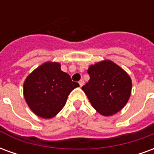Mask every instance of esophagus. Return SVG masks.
<instances>
[{
  "instance_id": "obj_1",
  "label": "esophagus",
  "mask_w": 154,
  "mask_h": 154,
  "mask_svg": "<svg viewBox=\"0 0 154 154\" xmlns=\"http://www.w3.org/2000/svg\"><path fill=\"white\" fill-rule=\"evenodd\" d=\"M79 85H80V87H82V86L84 85V81L83 80L79 81Z\"/></svg>"
}]
</instances>
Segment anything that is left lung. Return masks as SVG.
<instances>
[{"label": "left lung", "mask_w": 154, "mask_h": 154, "mask_svg": "<svg viewBox=\"0 0 154 154\" xmlns=\"http://www.w3.org/2000/svg\"><path fill=\"white\" fill-rule=\"evenodd\" d=\"M90 80L82 87L91 106L102 116H110L125 106L131 94L132 82L126 72L110 60L91 65Z\"/></svg>", "instance_id": "obj_1"}]
</instances>
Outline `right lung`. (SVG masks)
Instances as JSON below:
<instances>
[{"instance_id": "1", "label": "right lung", "mask_w": 154, "mask_h": 154, "mask_svg": "<svg viewBox=\"0 0 154 154\" xmlns=\"http://www.w3.org/2000/svg\"><path fill=\"white\" fill-rule=\"evenodd\" d=\"M79 84L61 71L60 63L47 62L33 71L24 82V96L29 107L39 117L50 119L66 104L67 97Z\"/></svg>"}]
</instances>
